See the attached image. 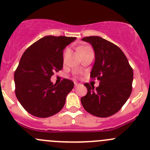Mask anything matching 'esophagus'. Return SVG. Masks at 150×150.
Masks as SVG:
<instances>
[{
	"mask_svg": "<svg viewBox=\"0 0 150 150\" xmlns=\"http://www.w3.org/2000/svg\"><path fill=\"white\" fill-rule=\"evenodd\" d=\"M74 85H75V86H76H76H79V85H80V84H79V83H76V82H75V83H74Z\"/></svg>",
	"mask_w": 150,
	"mask_h": 150,
	"instance_id": "34e87169",
	"label": "esophagus"
}]
</instances>
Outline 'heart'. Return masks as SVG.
Here are the masks:
<instances>
[{
    "label": "heart",
    "instance_id": "b5f03b06",
    "mask_svg": "<svg viewBox=\"0 0 150 150\" xmlns=\"http://www.w3.org/2000/svg\"><path fill=\"white\" fill-rule=\"evenodd\" d=\"M86 48H88V47H79V51L81 52V51H82V50H85V49H86ZM68 52H69V49H66V50H65L64 53V61H65V59H66V55H67Z\"/></svg>",
    "mask_w": 150,
    "mask_h": 150
}]
</instances>
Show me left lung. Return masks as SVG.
<instances>
[{
  "label": "left lung",
  "mask_w": 150,
  "mask_h": 150,
  "mask_svg": "<svg viewBox=\"0 0 150 150\" xmlns=\"http://www.w3.org/2000/svg\"><path fill=\"white\" fill-rule=\"evenodd\" d=\"M93 47L95 60L90 77L100 81L98 87L85 83L87 93L81 98L89 113L106 118L116 113L132 91L133 69L123 51L113 43L98 36L82 38Z\"/></svg>",
  "instance_id": "8db88e82"
}]
</instances>
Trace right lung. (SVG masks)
Listing matches in <instances>:
<instances>
[{
    "label": "right lung",
    "instance_id": "1",
    "mask_svg": "<svg viewBox=\"0 0 150 150\" xmlns=\"http://www.w3.org/2000/svg\"><path fill=\"white\" fill-rule=\"evenodd\" d=\"M76 39L74 37L45 36L24 52L14 73L15 94L29 113L47 118L64 108L66 96L74 84L64 79L59 84H53L50 78L62 69L63 50Z\"/></svg>",
    "mask_w": 150,
    "mask_h": 150
}]
</instances>
